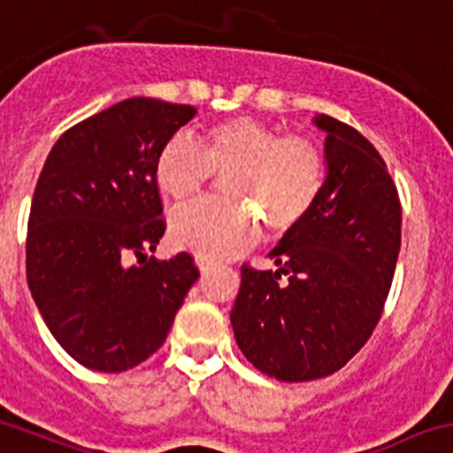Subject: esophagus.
<instances>
[{"instance_id": "34e87169", "label": "esophagus", "mask_w": 453, "mask_h": 453, "mask_svg": "<svg viewBox=\"0 0 453 453\" xmlns=\"http://www.w3.org/2000/svg\"><path fill=\"white\" fill-rule=\"evenodd\" d=\"M196 265L200 266L202 273H209V271L215 266V262L209 260V257H204V256H196Z\"/></svg>"}]
</instances>
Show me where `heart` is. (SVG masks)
Returning a JSON list of instances; mask_svg holds the SVG:
<instances>
[{
  "label": "heart",
  "instance_id": "1",
  "mask_svg": "<svg viewBox=\"0 0 453 453\" xmlns=\"http://www.w3.org/2000/svg\"><path fill=\"white\" fill-rule=\"evenodd\" d=\"M213 173L226 175L222 191L229 200L178 211L171 238L209 260H224L256 244L257 221L269 238H282L311 213L326 182V153L313 137L282 135L240 115L206 128L200 149L187 135L171 137L155 159L159 191L175 204L202 196Z\"/></svg>",
  "mask_w": 453,
  "mask_h": 453
}]
</instances>
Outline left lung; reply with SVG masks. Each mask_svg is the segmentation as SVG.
<instances>
[{
  "label": "left lung",
  "mask_w": 453,
  "mask_h": 453,
  "mask_svg": "<svg viewBox=\"0 0 453 453\" xmlns=\"http://www.w3.org/2000/svg\"><path fill=\"white\" fill-rule=\"evenodd\" d=\"M326 182L311 213L269 253L278 271L242 265L231 309L249 363L282 382L325 378L365 347L385 309L400 251L398 188L372 142L318 115Z\"/></svg>",
  "instance_id": "1"
}]
</instances>
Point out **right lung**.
<instances>
[{
  "instance_id": "right-lung-1",
  "label": "right lung",
  "mask_w": 453,
  "mask_h": 453,
  "mask_svg": "<svg viewBox=\"0 0 453 453\" xmlns=\"http://www.w3.org/2000/svg\"><path fill=\"white\" fill-rule=\"evenodd\" d=\"M193 115L153 97L119 102L68 128L37 180L30 294L64 351L93 372H127L153 356L200 278L187 251L146 257L166 229L155 159Z\"/></svg>"
}]
</instances>
